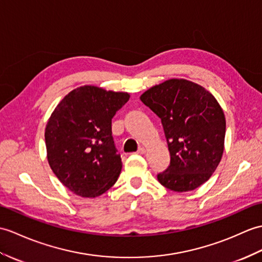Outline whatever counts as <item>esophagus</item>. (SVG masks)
<instances>
[{
  "label": "esophagus",
  "mask_w": 262,
  "mask_h": 262,
  "mask_svg": "<svg viewBox=\"0 0 262 262\" xmlns=\"http://www.w3.org/2000/svg\"><path fill=\"white\" fill-rule=\"evenodd\" d=\"M145 153H146V149H145L144 147H139V148H138L137 154H141V155H142V154H145Z\"/></svg>",
  "instance_id": "34e87169"
}]
</instances>
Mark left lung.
Returning a JSON list of instances; mask_svg holds the SVG:
<instances>
[{
  "instance_id": "8db88e82",
  "label": "left lung",
  "mask_w": 262,
  "mask_h": 262,
  "mask_svg": "<svg viewBox=\"0 0 262 262\" xmlns=\"http://www.w3.org/2000/svg\"><path fill=\"white\" fill-rule=\"evenodd\" d=\"M141 100L162 120L171 164L157 180L174 192L195 190L220 164L226 117L215 97L186 79H168L150 87Z\"/></svg>"
}]
</instances>
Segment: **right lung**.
<instances>
[{
  "mask_svg": "<svg viewBox=\"0 0 262 262\" xmlns=\"http://www.w3.org/2000/svg\"><path fill=\"white\" fill-rule=\"evenodd\" d=\"M129 97L84 84L66 95L48 119L49 165L76 195L99 196L116 183L123 163L114 145L112 118Z\"/></svg>",
  "mask_w": 262,
  "mask_h": 262,
  "instance_id": "add662e5",
  "label": "right lung"
}]
</instances>
